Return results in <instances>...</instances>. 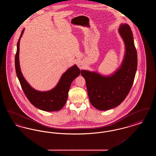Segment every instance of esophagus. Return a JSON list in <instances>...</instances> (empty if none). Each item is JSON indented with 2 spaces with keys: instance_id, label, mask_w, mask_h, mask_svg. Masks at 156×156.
<instances>
[{
  "instance_id": "esophagus-1",
  "label": "esophagus",
  "mask_w": 156,
  "mask_h": 156,
  "mask_svg": "<svg viewBox=\"0 0 156 156\" xmlns=\"http://www.w3.org/2000/svg\"><path fill=\"white\" fill-rule=\"evenodd\" d=\"M77 65H78V67L80 68V69H83L84 68V66H83V64H82L81 62H78Z\"/></svg>"
}]
</instances>
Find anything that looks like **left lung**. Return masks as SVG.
<instances>
[{
	"label": "left lung",
	"mask_w": 156,
	"mask_h": 156,
	"mask_svg": "<svg viewBox=\"0 0 156 156\" xmlns=\"http://www.w3.org/2000/svg\"><path fill=\"white\" fill-rule=\"evenodd\" d=\"M119 34L125 44V54L118 69L109 75L97 71L82 70L90 104L99 111L119 106L126 98L133 83L137 66V52L130 26L121 24Z\"/></svg>",
	"instance_id": "obj_1"
}]
</instances>
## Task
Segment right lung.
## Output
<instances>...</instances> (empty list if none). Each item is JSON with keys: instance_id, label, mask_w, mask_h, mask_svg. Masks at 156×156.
Here are the masks:
<instances>
[{"instance_id": "1", "label": "right lung", "mask_w": 156, "mask_h": 156, "mask_svg": "<svg viewBox=\"0 0 156 156\" xmlns=\"http://www.w3.org/2000/svg\"><path fill=\"white\" fill-rule=\"evenodd\" d=\"M24 31V29L22 30L18 40L17 51L15 55L16 72L23 92L30 103L38 109L46 112L59 111L67 102L68 93L71 83L80 75L81 71L75 64L62 74L59 81L52 89L47 91H40L33 88L23 76L20 67V41Z\"/></svg>"}]
</instances>
